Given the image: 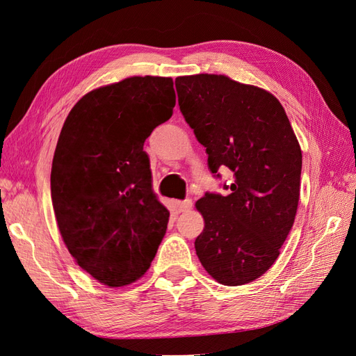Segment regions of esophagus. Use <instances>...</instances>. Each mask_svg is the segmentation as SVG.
Here are the masks:
<instances>
[{
	"mask_svg": "<svg viewBox=\"0 0 356 356\" xmlns=\"http://www.w3.org/2000/svg\"><path fill=\"white\" fill-rule=\"evenodd\" d=\"M193 207V200L191 199H186L182 202H178V211L179 212H186V211H190Z\"/></svg>",
	"mask_w": 356,
	"mask_h": 356,
	"instance_id": "obj_1",
	"label": "esophagus"
}]
</instances>
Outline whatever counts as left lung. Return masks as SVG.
Returning <instances> with one entry per match:
<instances>
[{"label": "left lung", "mask_w": 356, "mask_h": 356, "mask_svg": "<svg viewBox=\"0 0 356 356\" xmlns=\"http://www.w3.org/2000/svg\"><path fill=\"white\" fill-rule=\"evenodd\" d=\"M179 110L207 147L213 177L229 168L230 195L196 202L204 229L195 242L215 281L238 286L264 275L293 227L300 197L301 149L272 93L225 75L175 79Z\"/></svg>", "instance_id": "1"}]
</instances>
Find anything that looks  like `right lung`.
Listing matches in <instances>:
<instances>
[{"label": "right lung", "instance_id": "add662e5", "mask_svg": "<svg viewBox=\"0 0 356 356\" xmlns=\"http://www.w3.org/2000/svg\"><path fill=\"white\" fill-rule=\"evenodd\" d=\"M175 106L169 77H131L84 95L70 111L51 163L58 227L83 270L124 286L152 264L169 211L153 191L145 139Z\"/></svg>", "mask_w": 356, "mask_h": 356}]
</instances>
